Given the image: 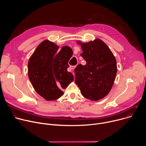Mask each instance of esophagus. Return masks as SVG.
Here are the masks:
<instances>
[{
    "label": "esophagus",
    "mask_w": 146,
    "mask_h": 146,
    "mask_svg": "<svg viewBox=\"0 0 146 146\" xmlns=\"http://www.w3.org/2000/svg\"><path fill=\"white\" fill-rule=\"evenodd\" d=\"M76 67V66H70V69H72V70H74V69ZM73 75L74 76V72H73Z\"/></svg>",
    "instance_id": "esophagus-1"
}]
</instances>
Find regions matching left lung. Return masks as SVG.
Segmentation results:
<instances>
[{
  "mask_svg": "<svg viewBox=\"0 0 146 146\" xmlns=\"http://www.w3.org/2000/svg\"><path fill=\"white\" fill-rule=\"evenodd\" d=\"M78 43L83 51L80 56L86 64H80L75 68V82L84 97L96 101L108 95L112 89L117 72L116 59L101 40Z\"/></svg>",
  "mask_w": 146,
  "mask_h": 146,
  "instance_id": "obj_1",
  "label": "left lung"
}]
</instances>
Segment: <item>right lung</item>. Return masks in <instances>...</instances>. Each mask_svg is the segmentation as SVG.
Here are the masks:
<instances>
[{"instance_id":"right-lung-1","label":"right lung","mask_w":146,"mask_h":146,"mask_svg":"<svg viewBox=\"0 0 146 146\" xmlns=\"http://www.w3.org/2000/svg\"><path fill=\"white\" fill-rule=\"evenodd\" d=\"M59 47L48 40L42 42L29 58L28 77L35 91L47 101L58 99L63 95L62 89L74 79L67 71L68 62L73 54L71 48Z\"/></svg>"}]
</instances>
